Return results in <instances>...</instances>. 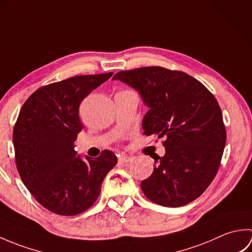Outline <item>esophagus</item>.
Wrapping results in <instances>:
<instances>
[{"label": "esophagus", "instance_id": "obj_1", "mask_svg": "<svg viewBox=\"0 0 252 252\" xmlns=\"http://www.w3.org/2000/svg\"><path fill=\"white\" fill-rule=\"evenodd\" d=\"M118 160H119L120 163H126V162H130L132 158L129 156H125V155H122V156H120Z\"/></svg>", "mask_w": 252, "mask_h": 252}]
</instances>
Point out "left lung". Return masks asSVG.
Wrapping results in <instances>:
<instances>
[{"mask_svg":"<svg viewBox=\"0 0 252 252\" xmlns=\"http://www.w3.org/2000/svg\"><path fill=\"white\" fill-rule=\"evenodd\" d=\"M114 80L141 94L149 110L145 135L164 137L163 157L141 187L149 200L181 207L205 191L218 172L226 130L218 100L205 85L183 71L153 66L117 72Z\"/></svg>","mask_w":252,"mask_h":252,"instance_id":"1","label":"left lung"}]
</instances>
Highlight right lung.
<instances>
[{
  "mask_svg": "<svg viewBox=\"0 0 252 252\" xmlns=\"http://www.w3.org/2000/svg\"><path fill=\"white\" fill-rule=\"evenodd\" d=\"M114 72L77 76L44 85L25 101L14 126L18 173L40 205L60 216H76L94 205L116 155L77 156L74 142L83 126L81 101Z\"/></svg>",
  "mask_w": 252,
  "mask_h": 252,
  "instance_id": "1",
  "label": "right lung"
}]
</instances>
